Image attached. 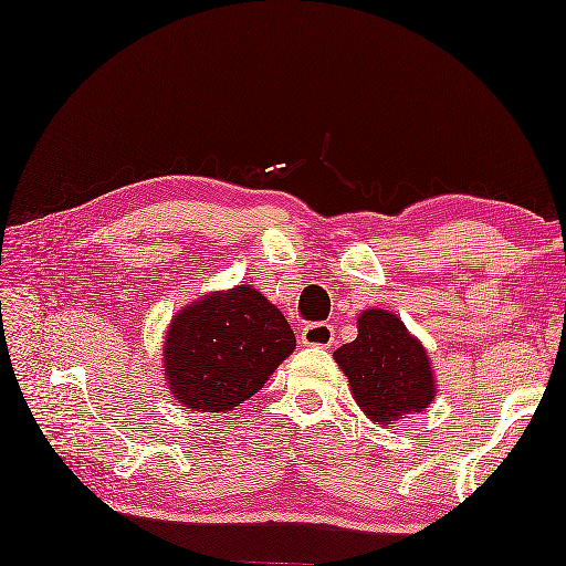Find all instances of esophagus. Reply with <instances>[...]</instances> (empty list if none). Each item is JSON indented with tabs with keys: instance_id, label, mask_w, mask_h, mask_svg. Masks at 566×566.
Returning <instances> with one entry per match:
<instances>
[{
	"instance_id": "34e87169",
	"label": "esophagus",
	"mask_w": 566,
	"mask_h": 566,
	"mask_svg": "<svg viewBox=\"0 0 566 566\" xmlns=\"http://www.w3.org/2000/svg\"><path fill=\"white\" fill-rule=\"evenodd\" d=\"M301 343L308 347H331L335 343V331L331 323H308L301 327Z\"/></svg>"
}]
</instances>
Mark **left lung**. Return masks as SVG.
<instances>
[{
    "label": "left lung",
    "instance_id": "left-lung-1",
    "mask_svg": "<svg viewBox=\"0 0 566 566\" xmlns=\"http://www.w3.org/2000/svg\"><path fill=\"white\" fill-rule=\"evenodd\" d=\"M357 323V339L335 352L357 405L378 424L422 412L433 398L427 349L388 311L369 308Z\"/></svg>",
    "mask_w": 566,
    "mask_h": 566
}]
</instances>
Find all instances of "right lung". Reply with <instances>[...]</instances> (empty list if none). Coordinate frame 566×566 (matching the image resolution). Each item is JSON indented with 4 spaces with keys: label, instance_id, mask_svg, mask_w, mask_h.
<instances>
[{
    "label": "right lung",
    "instance_id": "add662e5",
    "mask_svg": "<svg viewBox=\"0 0 566 566\" xmlns=\"http://www.w3.org/2000/svg\"><path fill=\"white\" fill-rule=\"evenodd\" d=\"M294 347L282 311L255 289L235 286L176 315L164 366L178 402L200 412H227L253 398Z\"/></svg>",
    "mask_w": 566,
    "mask_h": 566
}]
</instances>
